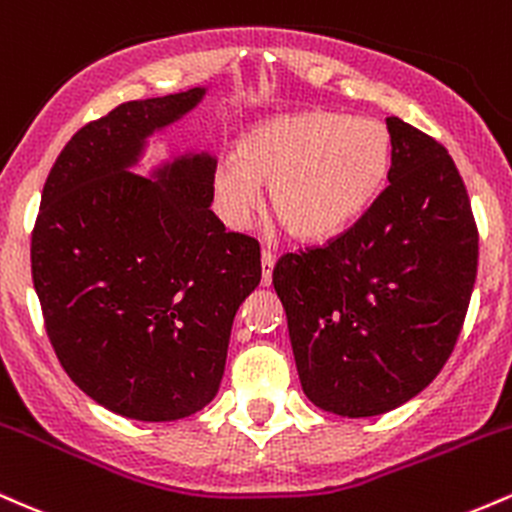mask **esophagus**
Wrapping results in <instances>:
<instances>
[{
    "mask_svg": "<svg viewBox=\"0 0 512 512\" xmlns=\"http://www.w3.org/2000/svg\"><path fill=\"white\" fill-rule=\"evenodd\" d=\"M276 257L269 250H262V286L272 284V272H274Z\"/></svg>",
    "mask_w": 512,
    "mask_h": 512,
    "instance_id": "34e87169",
    "label": "esophagus"
}]
</instances>
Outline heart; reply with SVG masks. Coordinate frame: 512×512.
Returning a JSON list of instances; mask_svg holds the SVG:
<instances>
[{"mask_svg":"<svg viewBox=\"0 0 512 512\" xmlns=\"http://www.w3.org/2000/svg\"><path fill=\"white\" fill-rule=\"evenodd\" d=\"M392 161L385 125L327 110L274 115L245 129L236 154L211 175L216 209L233 231L248 226L269 185V207L293 238L330 240L383 190Z\"/></svg>","mask_w":512,"mask_h":512,"instance_id":"obj_1","label":"heart"}]
</instances>
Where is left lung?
Wrapping results in <instances>:
<instances>
[{
	"label": "left lung",
	"instance_id": "left-lung-1",
	"mask_svg": "<svg viewBox=\"0 0 512 512\" xmlns=\"http://www.w3.org/2000/svg\"><path fill=\"white\" fill-rule=\"evenodd\" d=\"M390 185L325 248L289 252L272 284L303 392L349 419L392 411L440 373L460 337L479 236L455 161L387 117Z\"/></svg>",
	"mask_w": 512,
	"mask_h": 512
}]
</instances>
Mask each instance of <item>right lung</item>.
<instances>
[{
  "label": "right lung",
  "instance_id": "right-lung-1",
  "mask_svg": "<svg viewBox=\"0 0 512 512\" xmlns=\"http://www.w3.org/2000/svg\"><path fill=\"white\" fill-rule=\"evenodd\" d=\"M207 86L117 105L57 156L31 238L33 286L69 378L137 421H178L219 392L240 303L262 279L260 245L211 211L216 158L187 151L132 173L151 134Z\"/></svg>",
  "mask_w": 512,
  "mask_h": 512
}]
</instances>
